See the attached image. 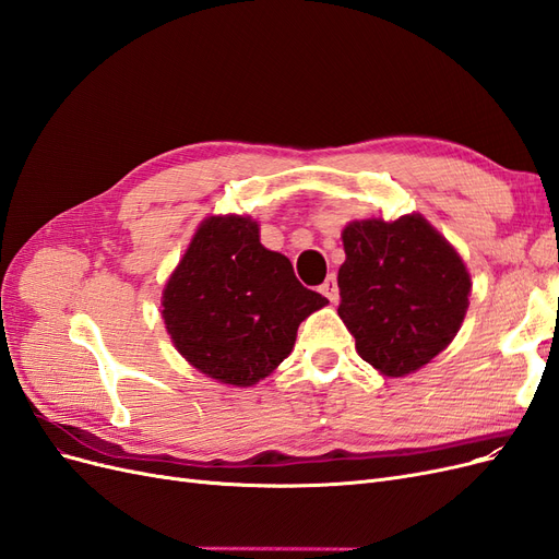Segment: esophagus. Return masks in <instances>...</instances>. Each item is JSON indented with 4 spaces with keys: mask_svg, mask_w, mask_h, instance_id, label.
Listing matches in <instances>:
<instances>
[{
    "mask_svg": "<svg viewBox=\"0 0 559 559\" xmlns=\"http://www.w3.org/2000/svg\"><path fill=\"white\" fill-rule=\"evenodd\" d=\"M319 292H321V296H326L331 302H337V298H341V294H337V282H335L333 275L326 277V282L319 286Z\"/></svg>",
    "mask_w": 559,
    "mask_h": 559,
    "instance_id": "1",
    "label": "esophagus"
}]
</instances>
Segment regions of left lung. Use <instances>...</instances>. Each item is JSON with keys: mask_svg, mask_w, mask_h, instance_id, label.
<instances>
[{"mask_svg": "<svg viewBox=\"0 0 559 559\" xmlns=\"http://www.w3.org/2000/svg\"><path fill=\"white\" fill-rule=\"evenodd\" d=\"M337 314L357 352L386 378L427 366L468 310L471 275L456 249L421 214L357 218L343 228Z\"/></svg>", "mask_w": 559, "mask_h": 559, "instance_id": "left-lung-1", "label": "left lung"}]
</instances>
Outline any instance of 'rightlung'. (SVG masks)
Returning a JSON list of instances; mask_svg holds the SVG:
<instances>
[{"mask_svg":"<svg viewBox=\"0 0 559 559\" xmlns=\"http://www.w3.org/2000/svg\"><path fill=\"white\" fill-rule=\"evenodd\" d=\"M292 261L261 245L259 222L207 216L163 289V319L181 357L222 384L251 386L289 357L302 319L326 306Z\"/></svg>","mask_w":559,"mask_h":559,"instance_id":"add662e5","label":"right lung"}]
</instances>
